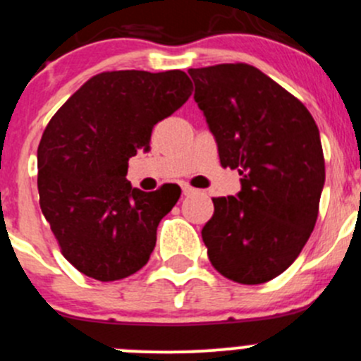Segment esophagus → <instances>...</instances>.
<instances>
[{
  "label": "esophagus",
  "instance_id": "34e87169",
  "mask_svg": "<svg viewBox=\"0 0 361 361\" xmlns=\"http://www.w3.org/2000/svg\"><path fill=\"white\" fill-rule=\"evenodd\" d=\"M195 191H196V189L191 188L189 184H182V192H184V195H192Z\"/></svg>",
  "mask_w": 361,
  "mask_h": 361
}]
</instances>
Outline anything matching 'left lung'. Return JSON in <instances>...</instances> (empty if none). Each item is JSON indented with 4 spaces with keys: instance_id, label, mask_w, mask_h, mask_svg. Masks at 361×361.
<instances>
[{
    "instance_id": "obj_1",
    "label": "left lung",
    "mask_w": 361,
    "mask_h": 361,
    "mask_svg": "<svg viewBox=\"0 0 361 361\" xmlns=\"http://www.w3.org/2000/svg\"><path fill=\"white\" fill-rule=\"evenodd\" d=\"M195 102L237 196L212 198L202 238L210 263L240 284L281 276L309 240L324 185L319 130L293 94L245 63L189 68Z\"/></svg>"
}]
</instances>
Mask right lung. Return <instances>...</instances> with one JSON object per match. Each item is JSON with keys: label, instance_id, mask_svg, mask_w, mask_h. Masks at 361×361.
Segmentation results:
<instances>
[{"label": "right lung", "instance_id": "1", "mask_svg": "<svg viewBox=\"0 0 361 361\" xmlns=\"http://www.w3.org/2000/svg\"><path fill=\"white\" fill-rule=\"evenodd\" d=\"M191 91L180 70L103 71L45 128L37 154L42 212L63 256L84 276L119 281L151 258L159 221L180 188H133L128 161L151 149L154 124L180 109Z\"/></svg>", "mask_w": 361, "mask_h": 361}]
</instances>
